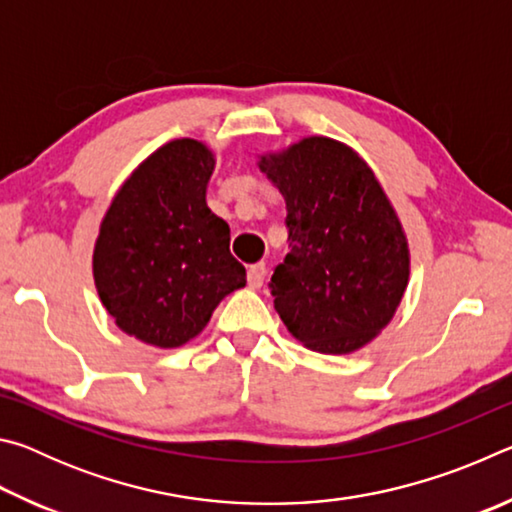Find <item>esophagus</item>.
I'll return each instance as SVG.
<instances>
[{"instance_id":"34e87169","label":"esophagus","mask_w":512,"mask_h":512,"mask_svg":"<svg viewBox=\"0 0 512 512\" xmlns=\"http://www.w3.org/2000/svg\"><path fill=\"white\" fill-rule=\"evenodd\" d=\"M264 277H266V266L264 264H253L248 268V287L259 289L264 284Z\"/></svg>"}]
</instances>
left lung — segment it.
I'll list each match as a JSON object with an SVG mask.
<instances>
[{"mask_svg":"<svg viewBox=\"0 0 512 512\" xmlns=\"http://www.w3.org/2000/svg\"><path fill=\"white\" fill-rule=\"evenodd\" d=\"M259 169L287 201L291 250L268 284L282 323L314 352L363 348L409 284V244L375 173L318 135L262 155Z\"/></svg>","mask_w":512,"mask_h":512,"instance_id":"obj_1","label":"left lung"}]
</instances>
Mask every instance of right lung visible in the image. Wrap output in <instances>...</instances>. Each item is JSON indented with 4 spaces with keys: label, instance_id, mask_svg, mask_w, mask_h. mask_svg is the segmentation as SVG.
Wrapping results in <instances>:
<instances>
[{
    "label": "right lung",
    "instance_id": "1",
    "mask_svg": "<svg viewBox=\"0 0 512 512\" xmlns=\"http://www.w3.org/2000/svg\"><path fill=\"white\" fill-rule=\"evenodd\" d=\"M214 155L198 140L151 153L103 216L92 271L121 332L178 348L203 332L216 305L246 284L230 228L205 203Z\"/></svg>",
    "mask_w": 512,
    "mask_h": 512
}]
</instances>
